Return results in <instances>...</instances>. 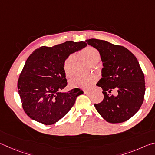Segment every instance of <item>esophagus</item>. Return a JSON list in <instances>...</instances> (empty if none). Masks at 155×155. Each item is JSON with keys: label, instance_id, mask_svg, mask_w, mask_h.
I'll return each mask as SVG.
<instances>
[{"label": "esophagus", "instance_id": "obj_1", "mask_svg": "<svg viewBox=\"0 0 155 155\" xmlns=\"http://www.w3.org/2000/svg\"><path fill=\"white\" fill-rule=\"evenodd\" d=\"M84 94H87V95H89L90 94H91V91H87V90H85V91H84Z\"/></svg>", "mask_w": 155, "mask_h": 155}]
</instances>
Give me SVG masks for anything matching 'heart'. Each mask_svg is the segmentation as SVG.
Here are the masks:
<instances>
[{
	"label": "heart",
	"mask_w": 155,
	"mask_h": 155,
	"mask_svg": "<svg viewBox=\"0 0 155 155\" xmlns=\"http://www.w3.org/2000/svg\"><path fill=\"white\" fill-rule=\"evenodd\" d=\"M82 56L89 65L97 64L100 61V53L96 48L93 47H87L82 52ZM74 62V55L71 54L67 57L63 64V70L66 77H70L72 75V67ZM96 78L94 76H77L70 81L69 84L71 87H85L87 88L94 83Z\"/></svg>",
	"instance_id": "1"
}]
</instances>
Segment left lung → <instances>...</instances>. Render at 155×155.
Listing matches in <instances>:
<instances>
[{
  "mask_svg": "<svg viewBox=\"0 0 155 155\" xmlns=\"http://www.w3.org/2000/svg\"><path fill=\"white\" fill-rule=\"evenodd\" d=\"M85 41L99 51L103 61L102 78L97 85L103 89L104 99L95 104V108L106 121L125 122L138 111L144 101V74L138 61L123 46L95 38ZM112 90H117V97L111 94Z\"/></svg>",
  "mask_w": 155,
  "mask_h": 155,
  "instance_id": "1",
  "label": "left lung"
}]
</instances>
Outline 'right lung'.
Here are the masks:
<instances>
[{"label": "right lung", "instance_id": "1", "mask_svg": "<svg viewBox=\"0 0 155 155\" xmlns=\"http://www.w3.org/2000/svg\"><path fill=\"white\" fill-rule=\"evenodd\" d=\"M86 46L83 41H66L51 47L42 46L30 55L19 75L18 89L24 110L31 119L46 125L54 124L83 94L78 88L60 91L68 84L63 70L64 60Z\"/></svg>", "mask_w": 155, "mask_h": 155}]
</instances>
